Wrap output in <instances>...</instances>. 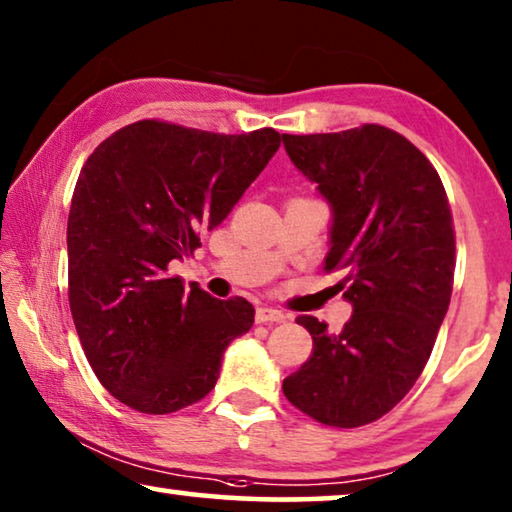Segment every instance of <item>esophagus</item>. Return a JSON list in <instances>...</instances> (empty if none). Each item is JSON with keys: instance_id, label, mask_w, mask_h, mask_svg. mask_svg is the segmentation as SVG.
<instances>
[{"instance_id": "esophagus-1", "label": "esophagus", "mask_w": 512, "mask_h": 512, "mask_svg": "<svg viewBox=\"0 0 512 512\" xmlns=\"http://www.w3.org/2000/svg\"><path fill=\"white\" fill-rule=\"evenodd\" d=\"M286 314L272 307H258L256 309V323H284Z\"/></svg>"}]
</instances>
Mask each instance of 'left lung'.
I'll return each instance as SVG.
<instances>
[{"mask_svg": "<svg viewBox=\"0 0 512 512\" xmlns=\"http://www.w3.org/2000/svg\"><path fill=\"white\" fill-rule=\"evenodd\" d=\"M281 140L330 205L325 270H346L337 291L353 307L339 335L298 318L314 348L284 395L323 425H367L413 388L446 318L455 272L446 189L416 145L379 124Z\"/></svg>", "mask_w": 512, "mask_h": 512, "instance_id": "obj_1", "label": "left lung"}]
</instances>
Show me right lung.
<instances>
[{
    "mask_svg": "<svg viewBox=\"0 0 512 512\" xmlns=\"http://www.w3.org/2000/svg\"><path fill=\"white\" fill-rule=\"evenodd\" d=\"M279 143L274 129L221 136L143 120L80 170L66 226L69 305L94 374L122 404L161 416L198 402L228 344L251 330V302L187 288L170 268L228 217Z\"/></svg>",
    "mask_w": 512,
    "mask_h": 512,
    "instance_id": "add662e5",
    "label": "right lung"
}]
</instances>
